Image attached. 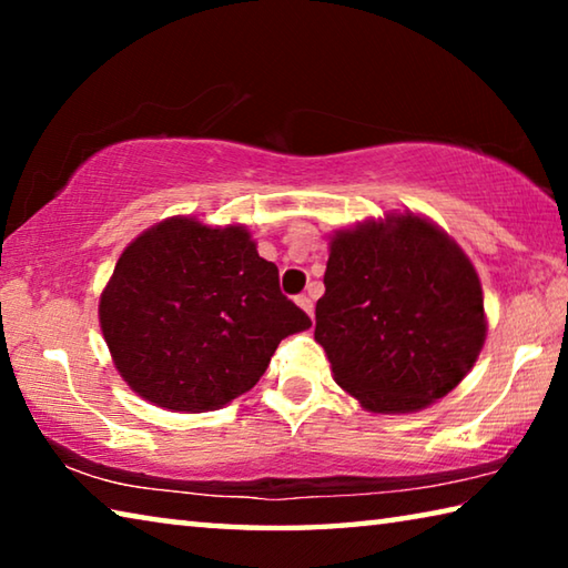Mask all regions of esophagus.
<instances>
[{"mask_svg": "<svg viewBox=\"0 0 568 568\" xmlns=\"http://www.w3.org/2000/svg\"><path fill=\"white\" fill-rule=\"evenodd\" d=\"M295 303L301 305L307 315H313V301H311V295H297Z\"/></svg>", "mask_w": 568, "mask_h": 568, "instance_id": "esophagus-1", "label": "esophagus"}]
</instances>
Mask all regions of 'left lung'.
Wrapping results in <instances>:
<instances>
[{"label": "left lung", "mask_w": 568, "mask_h": 568, "mask_svg": "<svg viewBox=\"0 0 568 568\" xmlns=\"http://www.w3.org/2000/svg\"><path fill=\"white\" fill-rule=\"evenodd\" d=\"M315 305L335 383L373 413H410L454 390L486 341L484 291L464 250L426 217L338 230Z\"/></svg>", "instance_id": "left-lung-1"}]
</instances>
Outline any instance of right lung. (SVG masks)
Here are the masks:
<instances>
[{"instance_id": "right-lung-1", "label": "right lung", "mask_w": 568, "mask_h": 568, "mask_svg": "<svg viewBox=\"0 0 568 568\" xmlns=\"http://www.w3.org/2000/svg\"><path fill=\"white\" fill-rule=\"evenodd\" d=\"M311 325L243 225L180 215L134 237L100 295L120 376L145 400L185 413L243 396L277 343Z\"/></svg>"}]
</instances>
